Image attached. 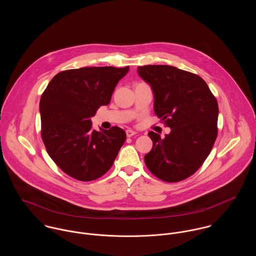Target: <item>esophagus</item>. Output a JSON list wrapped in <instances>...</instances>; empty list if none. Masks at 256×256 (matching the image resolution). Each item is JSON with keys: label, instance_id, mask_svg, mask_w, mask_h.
I'll use <instances>...</instances> for the list:
<instances>
[{"label": "esophagus", "instance_id": "esophagus-1", "mask_svg": "<svg viewBox=\"0 0 256 256\" xmlns=\"http://www.w3.org/2000/svg\"><path fill=\"white\" fill-rule=\"evenodd\" d=\"M137 133L135 132V131H133V130H130V129H128V130H126V135H127V137L128 138H130V137H133L134 135H136Z\"/></svg>", "mask_w": 256, "mask_h": 256}]
</instances>
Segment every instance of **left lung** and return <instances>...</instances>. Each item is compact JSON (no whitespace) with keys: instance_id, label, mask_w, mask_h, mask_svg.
<instances>
[{"instance_id":"1","label":"left lung","mask_w":256,"mask_h":256,"mask_svg":"<svg viewBox=\"0 0 256 256\" xmlns=\"http://www.w3.org/2000/svg\"><path fill=\"white\" fill-rule=\"evenodd\" d=\"M154 92V110L172 129L164 139L152 131V148L145 156L148 170L166 182H178L196 172L217 138L219 106L199 76L168 65L138 67Z\"/></svg>"}]
</instances>
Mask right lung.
Returning a JSON list of instances; mask_svg holds the SVG:
<instances>
[{
	"instance_id": "1",
	"label": "right lung",
	"mask_w": 256,
	"mask_h": 256,
	"mask_svg": "<svg viewBox=\"0 0 256 256\" xmlns=\"http://www.w3.org/2000/svg\"><path fill=\"white\" fill-rule=\"evenodd\" d=\"M129 67H84L57 74L41 96V137L48 154L80 182L102 176L126 140L123 129L92 130L90 118L110 102Z\"/></svg>"
}]
</instances>
